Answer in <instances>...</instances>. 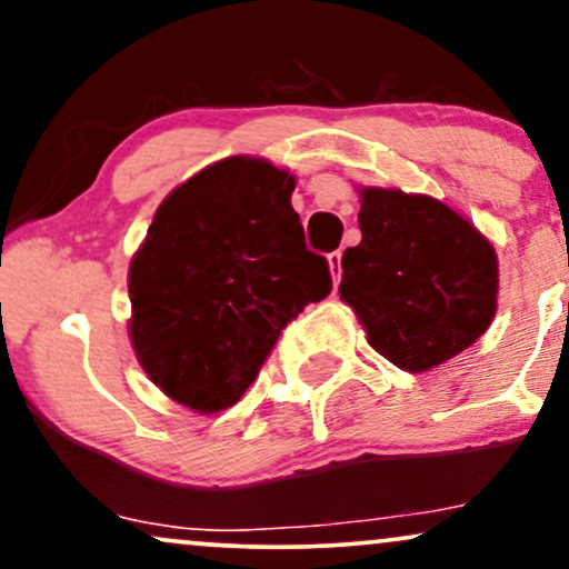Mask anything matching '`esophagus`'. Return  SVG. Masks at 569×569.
Wrapping results in <instances>:
<instances>
[{
  "mask_svg": "<svg viewBox=\"0 0 569 569\" xmlns=\"http://www.w3.org/2000/svg\"><path fill=\"white\" fill-rule=\"evenodd\" d=\"M340 257H343L340 252H332V254H328V264H330L332 286H336V289H338V283H340V272H343V270H340Z\"/></svg>",
  "mask_w": 569,
  "mask_h": 569,
  "instance_id": "34e87169",
  "label": "esophagus"
}]
</instances>
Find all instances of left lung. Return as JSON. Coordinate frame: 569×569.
<instances>
[{
	"label": "left lung",
	"instance_id": "1",
	"mask_svg": "<svg viewBox=\"0 0 569 569\" xmlns=\"http://www.w3.org/2000/svg\"><path fill=\"white\" fill-rule=\"evenodd\" d=\"M361 241L340 260V299L369 346L403 372H429L473 346L497 312L491 241L450 206L361 187Z\"/></svg>",
	"mask_w": 569,
	"mask_h": 569
}]
</instances>
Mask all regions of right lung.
Listing matches in <instances>:
<instances>
[{"instance_id": "add662e5", "label": "right lung", "mask_w": 569, "mask_h": 569, "mask_svg": "<svg viewBox=\"0 0 569 569\" xmlns=\"http://www.w3.org/2000/svg\"><path fill=\"white\" fill-rule=\"evenodd\" d=\"M297 177L231 156L158 206L130 262V340L163 396L197 413L237 403L280 330L330 293L291 208Z\"/></svg>"}]
</instances>
